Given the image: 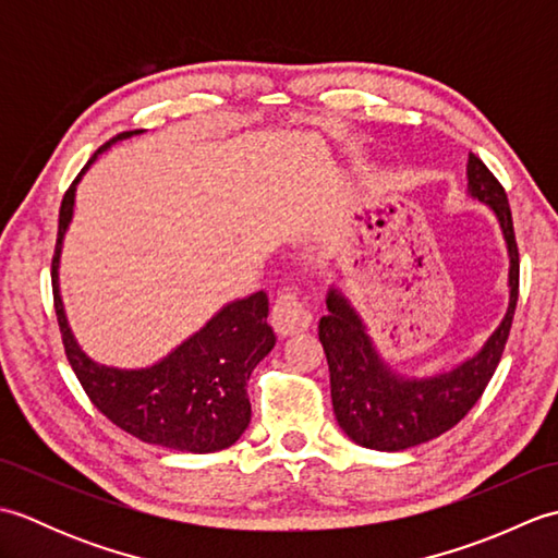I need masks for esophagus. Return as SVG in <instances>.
Listing matches in <instances>:
<instances>
[{
	"label": "esophagus",
	"instance_id": "34e87169",
	"mask_svg": "<svg viewBox=\"0 0 558 558\" xmlns=\"http://www.w3.org/2000/svg\"><path fill=\"white\" fill-rule=\"evenodd\" d=\"M270 326L278 336L302 333L312 326V312L294 292H280L270 312Z\"/></svg>",
	"mask_w": 558,
	"mask_h": 558
}]
</instances>
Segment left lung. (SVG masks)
<instances>
[{
  "instance_id": "1",
  "label": "left lung",
  "mask_w": 558,
  "mask_h": 558,
  "mask_svg": "<svg viewBox=\"0 0 558 558\" xmlns=\"http://www.w3.org/2000/svg\"><path fill=\"white\" fill-rule=\"evenodd\" d=\"M468 194L489 206L508 252L506 316L472 357L429 376L400 374L381 357L364 318L342 290L330 286L326 294L328 314L318 322V340L328 360L330 398L340 429L357 446L396 453L453 429L480 400L499 366L518 302V244L504 186L472 153Z\"/></svg>"
}]
</instances>
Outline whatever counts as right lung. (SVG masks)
I'll return each mask as SVG.
<instances>
[{
	"mask_svg": "<svg viewBox=\"0 0 558 558\" xmlns=\"http://www.w3.org/2000/svg\"><path fill=\"white\" fill-rule=\"evenodd\" d=\"M136 134H144V129L108 141L88 160L62 198L52 258L57 322L71 369L93 405L112 424L153 446L182 450V453H216L230 448L246 432L252 422L246 381L256 364L276 345L272 328L266 324V292L260 290L244 300L228 302L162 360L138 369L90 360L71 333L59 294V258L74 218L76 184L102 150Z\"/></svg>",
	"mask_w": 558,
	"mask_h": 558,
	"instance_id": "add662e5",
	"label": "right lung"
}]
</instances>
